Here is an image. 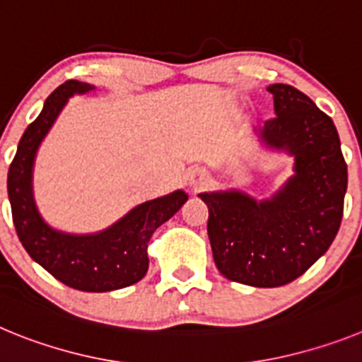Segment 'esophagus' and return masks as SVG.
<instances>
[{
	"instance_id": "obj_1",
	"label": "esophagus",
	"mask_w": 362,
	"mask_h": 362,
	"mask_svg": "<svg viewBox=\"0 0 362 362\" xmlns=\"http://www.w3.org/2000/svg\"><path fill=\"white\" fill-rule=\"evenodd\" d=\"M187 181L190 185V188L201 190V188H204L210 183V174L204 168H192L187 175Z\"/></svg>"
}]
</instances>
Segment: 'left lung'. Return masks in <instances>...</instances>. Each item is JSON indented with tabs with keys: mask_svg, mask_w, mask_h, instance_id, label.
I'll list each match as a JSON object with an SVG mask.
<instances>
[{
	"mask_svg": "<svg viewBox=\"0 0 362 362\" xmlns=\"http://www.w3.org/2000/svg\"><path fill=\"white\" fill-rule=\"evenodd\" d=\"M274 119L259 130L268 148L293 156L296 174L270 197L203 192L217 270L230 281L276 288L303 276L341 226L348 168L334 121L292 85L276 83Z\"/></svg>",
	"mask_w": 362,
	"mask_h": 362,
	"instance_id": "left-lung-1",
	"label": "left lung"
}]
</instances>
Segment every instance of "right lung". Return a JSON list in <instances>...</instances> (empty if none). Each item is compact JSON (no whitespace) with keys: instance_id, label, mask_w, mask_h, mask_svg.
Wrapping results in <instances>:
<instances>
[{"instance_id":"right-lung-1","label":"right lung","mask_w":362,"mask_h":362,"mask_svg":"<svg viewBox=\"0 0 362 362\" xmlns=\"http://www.w3.org/2000/svg\"><path fill=\"white\" fill-rule=\"evenodd\" d=\"M90 90L94 86L88 83L70 79L47 98L41 114L19 139L18 152L8 168L6 190L19 241L37 264L70 288L110 292L145 277L148 270L146 246L152 233L187 203L188 196L183 190H175L137 204L107 230L88 235L59 232L45 223L32 196L36 152L69 98Z\"/></svg>"}]
</instances>
